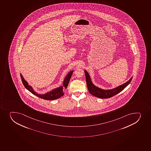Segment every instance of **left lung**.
<instances>
[{
    "label": "left lung",
    "instance_id": "obj_1",
    "mask_svg": "<svg viewBox=\"0 0 151 151\" xmlns=\"http://www.w3.org/2000/svg\"><path fill=\"white\" fill-rule=\"evenodd\" d=\"M85 73L86 79V83H87L88 91L91 94L94 96L100 98V99H109L116 95L118 93L122 91L125 87H127V86L129 85V84H130V83L132 79V77L130 78V79L129 81H127V82L125 83V84L119 86L113 90H103L93 85V84L91 82L90 75L87 72V71L85 70Z\"/></svg>",
    "mask_w": 151,
    "mask_h": 151
}]
</instances>
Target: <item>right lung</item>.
<instances>
[{
  "mask_svg": "<svg viewBox=\"0 0 151 151\" xmlns=\"http://www.w3.org/2000/svg\"><path fill=\"white\" fill-rule=\"evenodd\" d=\"M73 72V71H70L66 76L65 79H64V82H63V87H60L58 88H55V90H53L51 92H49V93H47L46 94H43V95L38 94L37 93H35L33 91L32 87H30V86H29V84H27V83L24 80V78H23L22 75L20 74V76H21V80L22 81V84L24 85V86L27 90H29V91L31 92L32 93H33V94H35L38 97H40L41 99H44L45 100H52L59 99L60 97L64 95V91H65V90L67 88V86L68 85L69 82L70 81V78H71Z\"/></svg>",
  "mask_w": 151,
  "mask_h": 151,
  "instance_id": "right-lung-1",
  "label": "right lung"
}]
</instances>
